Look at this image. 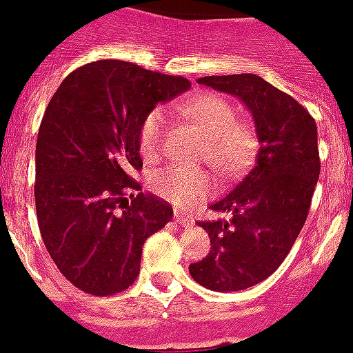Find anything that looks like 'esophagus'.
Instances as JSON below:
<instances>
[{"label":"esophagus","instance_id":"34e87169","mask_svg":"<svg viewBox=\"0 0 353 353\" xmlns=\"http://www.w3.org/2000/svg\"><path fill=\"white\" fill-rule=\"evenodd\" d=\"M174 221H176V223L179 224H182V226H192V223H194V221H192V217H187V215H183V214H180V212H174Z\"/></svg>","mask_w":353,"mask_h":353}]
</instances>
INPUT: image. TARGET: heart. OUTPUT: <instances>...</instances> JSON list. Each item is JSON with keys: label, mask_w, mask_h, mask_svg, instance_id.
<instances>
[{"label": "heart", "mask_w": 353, "mask_h": 353, "mask_svg": "<svg viewBox=\"0 0 353 353\" xmlns=\"http://www.w3.org/2000/svg\"><path fill=\"white\" fill-rule=\"evenodd\" d=\"M187 113L208 136L207 155L223 174H233L248 164L254 152V136L236 123V109L224 97L208 93L187 105ZM168 114L162 108L152 109L139 127V148L146 157H157L164 146ZM212 180L205 171L166 168L152 176V189L179 208H192L212 192Z\"/></svg>", "instance_id": "heart-1"}]
</instances>
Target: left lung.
Returning a JSON list of instances; mask_svg holds the SVG:
<instances>
[{
	"label": "left lung",
	"instance_id": "obj_1",
	"mask_svg": "<svg viewBox=\"0 0 353 353\" xmlns=\"http://www.w3.org/2000/svg\"><path fill=\"white\" fill-rule=\"evenodd\" d=\"M198 83L239 97L260 143L251 170L210 205L230 219L198 223L212 248L189 265L205 288L239 292L276 272L304 226L320 176L316 123L293 97L254 74L207 76Z\"/></svg>",
	"mask_w": 353,
	"mask_h": 353
}]
</instances>
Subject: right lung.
<instances>
[{
    "mask_svg": "<svg viewBox=\"0 0 353 353\" xmlns=\"http://www.w3.org/2000/svg\"><path fill=\"white\" fill-rule=\"evenodd\" d=\"M189 88L185 77L101 60L70 72L52 95L37 138V219L56 267L83 292L129 288L143 244L173 217L132 173L143 168V118Z\"/></svg>",
    "mask_w": 353,
    "mask_h": 353,
    "instance_id": "add662e5",
    "label": "right lung"
}]
</instances>
